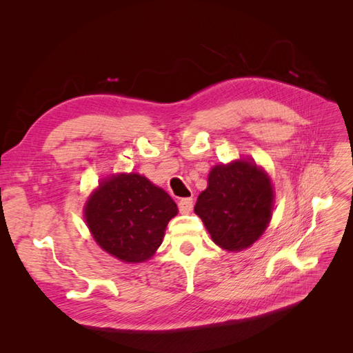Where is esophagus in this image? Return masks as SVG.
Masks as SVG:
<instances>
[{
	"mask_svg": "<svg viewBox=\"0 0 353 353\" xmlns=\"http://www.w3.org/2000/svg\"><path fill=\"white\" fill-rule=\"evenodd\" d=\"M193 199H181L178 201V208H179V212L184 213V215H187V213H190L191 210H193Z\"/></svg>",
	"mask_w": 353,
	"mask_h": 353,
	"instance_id": "34e87169",
	"label": "esophagus"
}]
</instances>
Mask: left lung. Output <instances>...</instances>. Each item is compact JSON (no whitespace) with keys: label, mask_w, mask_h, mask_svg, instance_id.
<instances>
[{"label":"left lung","mask_w":353,"mask_h":353,"mask_svg":"<svg viewBox=\"0 0 353 353\" xmlns=\"http://www.w3.org/2000/svg\"><path fill=\"white\" fill-rule=\"evenodd\" d=\"M274 190L268 174L252 160L213 166L208 188L194 206L213 243L228 252L248 249L268 227Z\"/></svg>","instance_id":"obj_1"}]
</instances>
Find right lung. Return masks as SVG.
<instances>
[{"instance_id":"right-lung-1","label":"right lung","mask_w":353,"mask_h":353,"mask_svg":"<svg viewBox=\"0 0 353 353\" xmlns=\"http://www.w3.org/2000/svg\"><path fill=\"white\" fill-rule=\"evenodd\" d=\"M178 213L165 190L140 174L104 178L85 203L83 216L100 248L122 262L152 258Z\"/></svg>"}]
</instances>
